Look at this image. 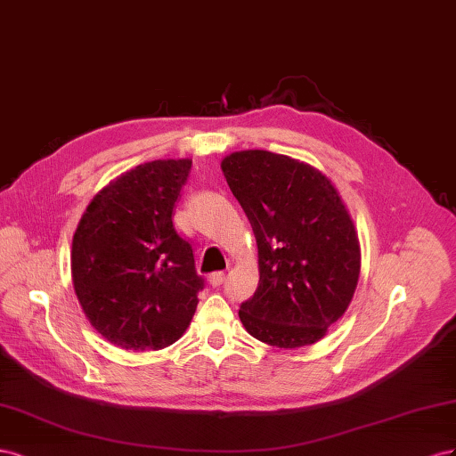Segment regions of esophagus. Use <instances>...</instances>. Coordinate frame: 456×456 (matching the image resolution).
<instances>
[{"mask_svg": "<svg viewBox=\"0 0 456 456\" xmlns=\"http://www.w3.org/2000/svg\"><path fill=\"white\" fill-rule=\"evenodd\" d=\"M208 281H210L212 286H221V284H224V281H225V273L224 271H216V273H212L210 279H208Z\"/></svg>", "mask_w": 456, "mask_h": 456, "instance_id": "1", "label": "esophagus"}]
</instances>
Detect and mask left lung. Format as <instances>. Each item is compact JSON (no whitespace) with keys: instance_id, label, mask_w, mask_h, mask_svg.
I'll return each instance as SVG.
<instances>
[{"instance_id":"8db88e82","label":"left lung","mask_w":456,"mask_h":456,"mask_svg":"<svg viewBox=\"0 0 456 456\" xmlns=\"http://www.w3.org/2000/svg\"><path fill=\"white\" fill-rule=\"evenodd\" d=\"M257 242L259 282L239 317L259 342L284 349L319 342L344 315L361 254L342 199L315 167L269 151L221 162Z\"/></svg>"}]
</instances>
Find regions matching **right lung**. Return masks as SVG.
I'll list each match as a JSON object with an SVG mask.
<instances>
[{"label": "right lung", "instance_id": "right-lung-1", "mask_svg": "<svg viewBox=\"0 0 456 456\" xmlns=\"http://www.w3.org/2000/svg\"><path fill=\"white\" fill-rule=\"evenodd\" d=\"M191 160H154L91 200L72 240V281L94 329L124 349H162L185 332L204 289L174 225Z\"/></svg>", "mask_w": 456, "mask_h": 456}]
</instances>
